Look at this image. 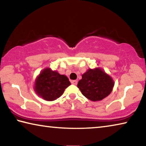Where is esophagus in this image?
<instances>
[{
  "mask_svg": "<svg viewBox=\"0 0 146 146\" xmlns=\"http://www.w3.org/2000/svg\"><path fill=\"white\" fill-rule=\"evenodd\" d=\"M77 83H78L77 80H72V81H71V84H73V85H76V84H77Z\"/></svg>",
  "mask_w": 146,
  "mask_h": 146,
  "instance_id": "34e87169",
  "label": "esophagus"
}]
</instances>
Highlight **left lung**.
<instances>
[{
	"instance_id": "obj_1",
	"label": "left lung",
	"mask_w": 146,
	"mask_h": 146,
	"mask_svg": "<svg viewBox=\"0 0 146 146\" xmlns=\"http://www.w3.org/2000/svg\"><path fill=\"white\" fill-rule=\"evenodd\" d=\"M113 86L112 78L100 68L89 69L77 84L82 95L93 102L107 97L111 93Z\"/></svg>"
}]
</instances>
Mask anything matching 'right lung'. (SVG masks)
Returning <instances> with one entry per match:
<instances>
[{"instance_id":"obj_1","label":"right lung","mask_w":146,"mask_h":146,"mask_svg":"<svg viewBox=\"0 0 146 146\" xmlns=\"http://www.w3.org/2000/svg\"><path fill=\"white\" fill-rule=\"evenodd\" d=\"M70 85L66 75H60L56 71L47 68L36 77L34 88L39 97L47 101H53L60 97Z\"/></svg>"}]
</instances>
